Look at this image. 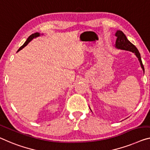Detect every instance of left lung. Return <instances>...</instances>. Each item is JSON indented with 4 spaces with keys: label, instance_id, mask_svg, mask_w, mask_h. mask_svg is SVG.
<instances>
[{
    "label": "left lung",
    "instance_id": "8db88e82",
    "mask_svg": "<svg viewBox=\"0 0 150 150\" xmlns=\"http://www.w3.org/2000/svg\"><path fill=\"white\" fill-rule=\"evenodd\" d=\"M115 36L117 37L116 43H115V47H117V49L127 50V51H130L134 53L138 59H139L140 64H141V67L143 69V70H144V67L142 64L141 56H140V54L139 51H138V50L137 49V47L127 40V38L125 34L121 31H117L116 33H115Z\"/></svg>",
    "mask_w": 150,
    "mask_h": 150
}]
</instances>
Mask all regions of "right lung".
Returning <instances> with one entry per match:
<instances>
[{"mask_svg":"<svg viewBox=\"0 0 150 150\" xmlns=\"http://www.w3.org/2000/svg\"><path fill=\"white\" fill-rule=\"evenodd\" d=\"M40 35V33H38V32H37V33H33V34H32V35H30L28 38H27V41H25V43L19 49V50H18L17 52H19V51H20V50H21L23 48V47H25V46H26L27 44H28V43L30 42V41H31L32 40H33V38H38V37H39Z\"/></svg>","mask_w":150,"mask_h":150,"instance_id":"add662e5","label":"right lung"}]
</instances>
